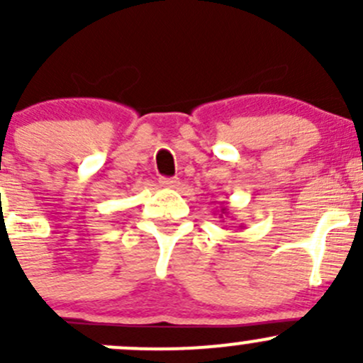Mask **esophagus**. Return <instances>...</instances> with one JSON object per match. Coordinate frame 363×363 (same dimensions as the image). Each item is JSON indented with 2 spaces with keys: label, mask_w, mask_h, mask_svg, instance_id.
Segmentation results:
<instances>
[{
  "label": "esophagus",
  "mask_w": 363,
  "mask_h": 363,
  "mask_svg": "<svg viewBox=\"0 0 363 363\" xmlns=\"http://www.w3.org/2000/svg\"><path fill=\"white\" fill-rule=\"evenodd\" d=\"M160 186H163V188H177L179 179L177 177H161Z\"/></svg>",
  "instance_id": "1"
}]
</instances>
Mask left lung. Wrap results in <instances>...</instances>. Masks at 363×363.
Returning <instances> with one entry per match:
<instances>
[{"instance_id": "1", "label": "left lung", "mask_w": 363, "mask_h": 363, "mask_svg": "<svg viewBox=\"0 0 363 363\" xmlns=\"http://www.w3.org/2000/svg\"><path fill=\"white\" fill-rule=\"evenodd\" d=\"M219 219H223V218H230V211H228V207H226V205H223L221 208H219ZM221 223H225V221H221Z\"/></svg>"}]
</instances>
